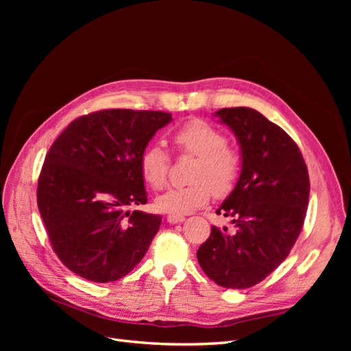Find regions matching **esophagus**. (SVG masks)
<instances>
[{
	"label": "esophagus",
	"mask_w": 351,
	"mask_h": 351,
	"mask_svg": "<svg viewBox=\"0 0 351 351\" xmlns=\"http://www.w3.org/2000/svg\"><path fill=\"white\" fill-rule=\"evenodd\" d=\"M167 221L169 224H177V222H183L184 217L183 215H177V214H168L167 215Z\"/></svg>",
	"instance_id": "34e87169"
}]
</instances>
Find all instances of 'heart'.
<instances>
[{"label":"heart","instance_id":"obj_1","mask_svg":"<svg viewBox=\"0 0 351 351\" xmlns=\"http://www.w3.org/2000/svg\"><path fill=\"white\" fill-rule=\"evenodd\" d=\"M173 143L183 154L196 156L187 186L167 189L155 200L158 209L168 214H189L209 200L212 192L227 195L236 184L240 173V158L227 146V137L217 127L204 120H190L180 125L171 136ZM169 156L159 145L146 146L139 165L145 182L161 189L168 176Z\"/></svg>","mask_w":351,"mask_h":351}]
</instances>
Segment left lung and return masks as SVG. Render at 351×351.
Returning <instances> with one entry per match:
<instances>
[{
	"instance_id": "left-lung-1",
	"label": "left lung",
	"mask_w": 351,
	"mask_h": 351,
	"mask_svg": "<svg viewBox=\"0 0 351 351\" xmlns=\"http://www.w3.org/2000/svg\"><path fill=\"white\" fill-rule=\"evenodd\" d=\"M215 115L234 133L241 152L237 184L217 209L232 218L236 231L214 226L196 254L212 281L241 290L289 256L309 204V173L295 142L256 110L222 108Z\"/></svg>"
}]
</instances>
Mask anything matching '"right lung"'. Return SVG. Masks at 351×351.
<instances>
[{"label": "right lung", "instance_id": "1", "mask_svg": "<svg viewBox=\"0 0 351 351\" xmlns=\"http://www.w3.org/2000/svg\"><path fill=\"white\" fill-rule=\"evenodd\" d=\"M173 117L102 110L71 121L45 156L38 208L66 267L93 282L123 278L139 263L161 215L129 210L147 202L139 159Z\"/></svg>", "mask_w": 351, "mask_h": 351}]
</instances>
